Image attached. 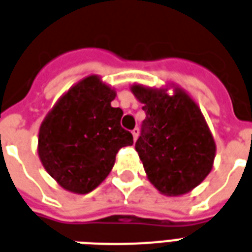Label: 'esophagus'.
<instances>
[{
  "label": "esophagus",
  "instance_id": "esophagus-1",
  "mask_svg": "<svg viewBox=\"0 0 252 252\" xmlns=\"http://www.w3.org/2000/svg\"><path fill=\"white\" fill-rule=\"evenodd\" d=\"M132 134H133V138H134V141H137V138H138V134H140V129H138V128H134V129L132 130Z\"/></svg>",
  "mask_w": 252,
  "mask_h": 252
}]
</instances>
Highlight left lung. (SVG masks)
<instances>
[{"label": "left lung", "mask_w": 252, "mask_h": 252, "mask_svg": "<svg viewBox=\"0 0 252 252\" xmlns=\"http://www.w3.org/2000/svg\"><path fill=\"white\" fill-rule=\"evenodd\" d=\"M130 92L146 112L136 151L147 179L168 197L189 193L211 172L216 155L199 106L175 84L160 89L133 84Z\"/></svg>", "instance_id": "obj_1"}]
</instances>
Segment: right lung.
Instances as JSON below:
<instances>
[{
	"label": "right lung",
	"mask_w": 252,
	"mask_h": 252,
	"mask_svg": "<svg viewBox=\"0 0 252 252\" xmlns=\"http://www.w3.org/2000/svg\"><path fill=\"white\" fill-rule=\"evenodd\" d=\"M114 88L91 75L71 87L45 116L37 153L46 172L67 191L88 194L111 172L118 151L133 145Z\"/></svg>",
	"instance_id": "1"
}]
</instances>
